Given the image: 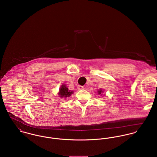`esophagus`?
<instances>
[{
    "instance_id": "1",
    "label": "esophagus",
    "mask_w": 157,
    "mask_h": 157,
    "mask_svg": "<svg viewBox=\"0 0 157 157\" xmlns=\"http://www.w3.org/2000/svg\"><path fill=\"white\" fill-rule=\"evenodd\" d=\"M78 90H82V89H84V87H83V86H78Z\"/></svg>"
}]
</instances>
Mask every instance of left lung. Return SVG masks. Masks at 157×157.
I'll list each match as a JSON object with an SVG mask.
<instances>
[{
    "mask_svg": "<svg viewBox=\"0 0 157 157\" xmlns=\"http://www.w3.org/2000/svg\"><path fill=\"white\" fill-rule=\"evenodd\" d=\"M102 93H103V91H102V90L100 89V90L98 91V94H101Z\"/></svg>",
    "mask_w": 157,
    "mask_h": 157,
    "instance_id": "8db88e82",
    "label": "left lung"
}]
</instances>
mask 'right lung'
Segmentation results:
<instances>
[{
  "instance_id": "1",
  "label": "right lung",
  "mask_w": 157,
  "mask_h": 157,
  "mask_svg": "<svg viewBox=\"0 0 157 157\" xmlns=\"http://www.w3.org/2000/svg\"><path fill=\"white\" fill-rule=\"evenodd\" d=\"M73 91L69 90L65 84H63L59 88V91L58 93V94L61 98H66L70 97L71 94H73Z\"/></svg>"
}]
</instances>
